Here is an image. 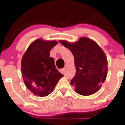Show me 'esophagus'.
<instances>
[{
    "instance_id": "esophagus-1",
    "label": "esophagus",
    "mask_w": 125,
    "mask_h": 125,
    "mask_svg": "<svg viewBox=\"0 0 125 125\" xmlns=\"http://www.w3.org/2000/svg\"><path fill=\"white\" fill-rule=\"evenodd\" d=\"M60 72L62 74H64L65 73V69H61V70H60Z\"/></svg>"
}]
</instances>
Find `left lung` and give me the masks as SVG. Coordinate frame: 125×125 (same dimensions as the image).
Segmentation results:
<instances>
[{
  "mask_svg": "<svg viewBox=\"0 0 125 125\" xmlns=\"http://www.w3.org/2000/svg\"><path fill=\"white\" fill-rule=\"evenodd\" d=\"M74 57L75 75L71 81L74 90L82 95H92L100 89L108 73V60L104 51L92 39L80 37L77 42L60 40Z\"/></svg>",
  "mask_w": 125,
  "mask_h": 125,
  "instance_id": "1",
  "label": "left lung"
}]
</instances>
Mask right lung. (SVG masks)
Listing matches in <instances>:
<instances>
[{
	"label": "right lung",
	"mask_w": 125,
	"mask_h": 125,
	"mask_svg": "<svg viewBox=\"0 0 125 125\" xmlns=\"http://www.w3.org/2000/svg\"><path fill=\"white\" fill-rule=\"evenodd\" d=\"M56 40L37 39L32 42L22 57L21 71L26 88L34 95L47 96L63 76L55 68L50 51Z\"/></svg>",
	"instance_id": "1"
}]
</instances>
